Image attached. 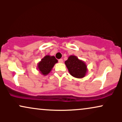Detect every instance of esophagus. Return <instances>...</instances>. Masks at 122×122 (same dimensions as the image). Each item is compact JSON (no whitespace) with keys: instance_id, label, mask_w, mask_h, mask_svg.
Masks as SVG:
<instances>
[{"instance_id":"1","label":"esophagus","mask_w":122,"mask_h":122,"mask_svg":"<svg viewBox=\"0 0 122 122\" xmlns=\"http://www.w3.org/2000/svg\"><path fill=\"white\" fill-rule=\"evenodd\" d=\"M58 62H59L60 63H62L63 62V60L62 59L58 60Z\"/></svg>"}]
</instances>
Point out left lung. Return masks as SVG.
Returning a JSON list of instances; mask_svg holds the SVG:
<instances>
[{
    "instance_id": "1",
    "label": "left lung",
    "mask_w": 122,
    "mask_h": 122,
    "mask_svg": "<svg viewBox=\"0 0 122 122\" xmlns=\"http://www.w3.org/2000/svg\"><path fill=\"white\" fill-rule=\"evenodd\" d=\"M65 64L69 73L76 78L84 77L87 72V66L85 63L75 56H69Z\"/></svg>"
}]
</instances>
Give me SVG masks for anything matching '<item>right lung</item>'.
Masks as SVG:
<instances>
[{
    "mask_svg": "<svg viewBox=\"0 0 122 122\" xmlns=\"http://www.w3.org/2000/svg\"><path fill=\"white\" fill-rule=\"evenodd\" d=\"M58 62V60L54 56L47 55L45 56L41 61L38 64V69L42 75L45 76L48 75L55 64Z\"/></svg>",
    "mask_w": 122,
    "mask_h": 122,
    "instance_id": "1",
    "label": "right lung"
}]
</instances>
